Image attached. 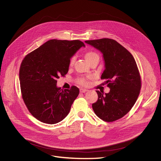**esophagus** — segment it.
<instances>
[{
    "mask_svg": "<svg viewBox=\"0 0 161 161\" xmlns=\"http://www.w3.org/2000/svg\"><path fill=\"white\" fill-rule=\"evenodd\" d=\"M80 92H86V91H87V89H83V88H81V89H80Z\"/></svg>",
    "mask_w": 161,
    "mask_h": 161,
    "instance_id": "34e87169",
    "label": "esophagus"
}]
</instances>
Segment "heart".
<instances>
[{"label":"heart","instance_id":"heart-1","mask_svg":"<svg viewBox=\"0 0 161 161\" xmlns=\"http://www.w3.org/2000/svg\"><path fill=\"white\" fill-rule=\"evenodd\" d=\"M85 58L86 60L87 61L88 63L91 62L92 60H95V59H99L100 57L99 55L96 53L95 52H93V51H88L86 53H85ZM75 62V57H71L70 60V65L72 66ZM77 82L80 83V85H86L87 84V81L85 78L83 77H80L77 80Z\"/></svg>","mask_w":161,"mask_h":161}]
</instances>
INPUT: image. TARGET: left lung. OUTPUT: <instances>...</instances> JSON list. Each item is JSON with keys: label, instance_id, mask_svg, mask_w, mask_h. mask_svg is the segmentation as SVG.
Wrapping results in <instances>:
<instances>
[{"label": "left lung", "instance_id": "1", "mask_svg": "<svg viewBox=\"0 0 161 161\" xmlns=\"http://www.w3.org/2000/svg\"><path fill=\"white\" fill-rule=\"evenodd\" d=\"M103 54L105 70L101 79L110 89L108 93L97 91L98 100L92 104L102 120L113 122L127 114L134 105L141 89V77L134 58L129 51L113 39L87 40Z\"/></svg>", "mask_w": 161, "mask_h": 161}]
</instances>
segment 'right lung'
Wrapping results in <instances>:
<instances>
[{
	"label": "right lung",
	"instance_id": "add662e5",
	"mask_svg": "<svg viewBox=\"0 0 161 161\" xmlns=\"http://www.w3.org/2000/svg\"><path fill=\"white\" fill-rule=\"evenodd\" d=\"M82 46L85 45L79 40H50L22 61L19 74L22 98L40 121L55 124L69 114L80 90L75 86L57 87V79L67 74L70 58Z\"/></svg>",
	"mask_w": 161,
	"mask_h": 161
}]
</instances>
